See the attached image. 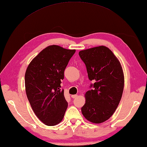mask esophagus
Here are the masks:
<instances>
[{"label": "esophagus", "instance_id": "1", "mask_svg": "<svg viewBox=\"0 0 147 147\" xmlns=\"http://www.w3.org/2000/svg\"><path fill=\"white\" fill-rule=\"evenodd\" d=\"M77 96H78L77 94H73V95H71V98H76Z\"/></svg>", "mask_w": 147, "mask_h": 147}]
</instances>
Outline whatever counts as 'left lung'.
I'll return each instance as SVG.
<instances>
[{
    "label": "left lung",
    "instance_id": "1",
    "mask_svg": "<svg viewBox=\"0 0 147 147\" xmlns=\"http://www.w3.org/2000/svg\"><path fill=\"white\" fill-rule=\"evenodd\" d=\"M86 67L92 90L85 93L82 114L93 123H101L113 115L124 88V74L120 61L108 47L100 46L79 52Z\"/></svg>",
    "mask_w": 147,
    "mask_h": 147
}]
</instances>
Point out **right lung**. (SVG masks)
Masks as SVG:
<instances>
[{
    "instance_id": "1",
    "label": "right lung",
    "mask_w": 147,
    "mask_h": 147,
    "mask_svg": "<svg viewBox=\"0 0 147 147\" xmlns=\"http://www.w3.org/2000/svg\"><path fill=\"white\" fill-rule=\"evenodd\" d=\"M76 52L57 45L47 46L34 58L25 74L27 99L33 111L43 123L54 126L63 120L67 108L61 90L68 62Z\"/></svg>"
}]
</instances>
